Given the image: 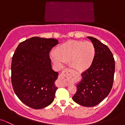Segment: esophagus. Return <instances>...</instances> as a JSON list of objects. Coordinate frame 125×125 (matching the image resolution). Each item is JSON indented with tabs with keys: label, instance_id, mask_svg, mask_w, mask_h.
Here are the masks:
<instances>
[{
	"label": "esophagus",
	"instance_id": "34e87169",
	"mask_svg": "<svg viewBox=\"0 0 125 125\" xmlns=\"http://www.w3.org/2000/svg\"><path fill=\"white\" fill-rule=\"evenodd\" d=\"M70 70L65 69L62 71L61 74L59 76V81L60 84L62 86H68L70 81L71 80Z\"/></svg>",
	"mask_w": 125,
	"mask_h": 125
}]
</instances>
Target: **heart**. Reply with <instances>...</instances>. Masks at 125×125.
Instances as JSON below:
<instances>
[{
    "label": "heart",
    "instance_id": "b5f03b06",
    "mask_svg": "<svg viewBox=\"0 0 125 125\" xmlns=\"http://www.w3.org/2000/svg\"><path fill=\"white\" fill-rule=\"evenodd\" d=\"M95 53V49L90 41H69L59 45L57 51H52L50 57L53 63L62 68L69 61L72 68L83 72L91 65Z\"/></svg>",
    "mask_w": 125,
    "mask_h": 125
}]
</instances>
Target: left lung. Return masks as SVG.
<instances>
[{
	"mask_svg": "<svg viewBox=\"0 0 125 125\" xmlns=\"http://www.w3.org/2000/svg\"><path fill=\"white\" fill-rule=\"evenodd\" d=\"M89 38L95 49L94 60L88 69L81 73L73 100L85 107H94L109 94L114 83L115 60L108 47L93 37Z\"/></svg>",
	"mask_w": 125,
	"mask_h": 125,
	"instance_id": "1",
	"label": "left lung"
}]
</instances>
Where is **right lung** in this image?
Returning <instances> with one entry per match:
<instances>
[{
  "label": "right lung",
  "instance_id": "obj_1",
  "mask_svg": "<svg viewBox=\"0 0 125 125\" xmlns=\"http://www.w3.org/2000/svg\"><path fill=\"white\" fill-rule=\"evenodd\" d=\"M57 39L33 37L20 43L12 57L11 80L15 94L23 103L41 109L53 101L59 73L52 70L49 53Z\"/></svg>",
  "mask_w": 125,
  "mask_h": 125
}]
</instances>
